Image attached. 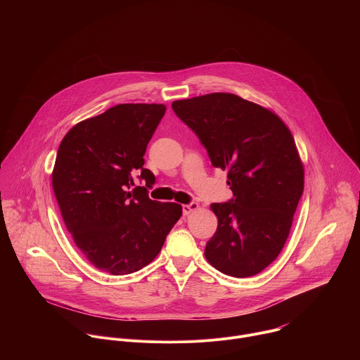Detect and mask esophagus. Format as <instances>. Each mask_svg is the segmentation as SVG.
Listing matches in <instances>:
<instances>
[{"label":"esophagus","mask_w":360,"mask_h":360,"mask_svg":"<svg viewBox=\"0 0 360 360\" xmlns=\"http://www.w3.org/2000/svg\"><path fill=\"white\" fill-rule=\"evenodd\" d=\"M196 210H199V205L196 202H191L188 205H184L182 207V211H184V215H189L192 212H195Z\"/></svg>","instance_id":"1"}]
</instances>
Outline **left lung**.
I'll use <instances>...</instances> for the list:
<instances>
[{"mask_svg":"<svg viewBox=\"0 0 360 360\" xmlns=\"http://www.w3.org/2000/svg\"><path fill=\"white\" fill-rule=\"evenodd\" d=\"M215 168L228 171L229 202L212 203L218 228L205 258L219 272L248 278L281 253L304 185L295 139L271 110L235 94L214 92L172 102Z\"/></svg>","mask_w":360,"mask_h":360,"instance_id":"left-lung-1","label":"left lung"}]
</instances>
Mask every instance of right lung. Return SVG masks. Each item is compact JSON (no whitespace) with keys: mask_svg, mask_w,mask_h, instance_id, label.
Masks as SVG:
<instances>
[{"mask_svg":"<svg viewBox=\"0 0 360 360\" xmlns=\"http://www.w3.org/2000/svg\"><path fill=\"white\" fill-rule=\"evenodd\" d=\"M162 104H120L74 125L58 148L53 189L68 232L85 258L111 275L150 264L182 215L175 202L135 186L155 181L143 168L146 145L165 115Z\"/></svg>","mask_w":360,"mask_h":360,"instance_id":"right-lung-1","label":"right lung"}]
</instances>
